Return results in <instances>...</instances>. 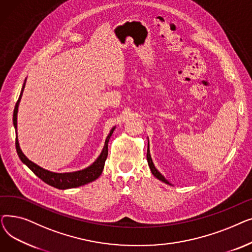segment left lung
Wrapping results in <instances>:
<instances>
[{
    "label": "left lung",
    "mask_w": 252,
    "mask_h": 252,
    "mask_svg": "<svg viewBox=\"0 0 252 252\" xmlns=\"http://www.w3.org/2000/svg\"><path fill=\"white\" fill-rule=\"evenodd\" d=\"M147 161H148V165L150 166V169H151V173L153 174V176L155 177V178H157L158 180H160L161 182H163V183H165V184H168V185H170L169 184V182H167L166 180H165V178L159 173V171H158L156 168H155V166H154V164H153V162H152V159H151V156H150V151H149V144H148V150H147Z\"/></svg>",
    "instance_id": "8db88e82"
}]
</instances>
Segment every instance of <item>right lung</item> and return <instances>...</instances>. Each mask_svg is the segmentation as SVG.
I'll return each instance as SVG.
<instances>
[{
    "mask_svg": "<svg viewBox=\"0 0 252 252\" xmlns=\"http://www.w3.org/2000/svg\"><path fill=\"white\" fill-rule=\"evenodd\" d=\"M25 87V83L22 86V90L20 93V96L15 104V108H14V112H13V124H14V127L16 129V134H17V111H18V105L22 96V92L23 89ZM115 127H113L109 135L106 138L105 141V145L104 148L100 154V156L97 158V160L93 163L92 165H90L89 167L83 169V170H78V171H74V173H65V174H56V173H52V171H49L47 169L42 168L41 166L36 165L35 163H33L32 161H31L28 157H26L20 147H19V143L17 140V136H16V140H15V146H16V151L17 154L19 156V158L21 159V161L28 166L30 169H32V173L41 179L43 182H45L46 184L50 185L52 187H55L57 189H61V190H65V189H70V188H76L79 186H84V185L91 183L93 181H95L96 179H98L100 177V175L102 174L103 168H104V164L106 161V158H107L108 155V142L109 139L113 133Z\"/></svg>",
    "mask_w": 252,
    "mask_h": 252,
    "instance_id": "obj_1",
    "label": "right lung"
}]
</instances>
